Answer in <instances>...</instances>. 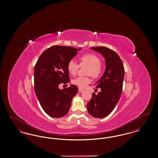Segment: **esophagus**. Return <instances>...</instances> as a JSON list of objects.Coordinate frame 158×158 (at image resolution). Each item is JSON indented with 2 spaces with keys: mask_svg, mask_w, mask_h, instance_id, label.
<instances>
[{
  "mask_svg": "<svg viewBox=\"0 0 158 158\" xmlns=\"http://www.w3.org/2000/svg\"><path fill=\"white\" fill-rule=\"evenodd\" d=\"M78 90H79V92H82L83 91V89H82V88H79V89H78Z\"/></svg>",
  "mask_w": 158,
  "mask_h": 158,
  "instance_id": "34e87169",
  "label": "esophagus"
}]
</instances>
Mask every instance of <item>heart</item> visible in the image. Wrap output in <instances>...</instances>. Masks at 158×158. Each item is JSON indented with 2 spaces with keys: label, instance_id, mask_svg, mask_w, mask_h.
Masks as SVG:
<instances>
[{
  "label": "heart",
  "instance_id": "obj_1",
  "mask_svg": "<svg viewBox=\"0 0 158 158\" xmlns=\"http://www.w3.org/2000/svg\"><path fill=\"white\" fill-rule=\"evenodd\" d=\"M81 66H86L88 69L86 75H90L94 79H98L102 73L103 68L101 64V60L98 56L92 53H86L81 56L79 58ZM79 68V64L75 60H70L67 65L69 73L72 75H76ZM91 82L89 76H79L72 80V82L79 88H85Z\"/></svg>",
  "mask_w": 158,
  "mask_h": 158
}]
</instances>
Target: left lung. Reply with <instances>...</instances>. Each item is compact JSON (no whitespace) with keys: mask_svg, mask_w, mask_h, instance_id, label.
<instances>
[{"mask_svg":"<svg viewBox=\"0 0 158 158\" xmlns=\"http://www.w3.org/2000/svg\"><path fill=\"white\" fill-rule=\"evenodd\" d=\"M105 58V72L96 83L97 95L92 97L87 104L88 111L92 117L104 118L113 111L118 102L123 89L124 68L120 56L113 50L105 47H91Z\"/></svg>","mask_w":158,"mask_h":158,"instance_id":"obj_1","label":"left lung"}]
</instances>
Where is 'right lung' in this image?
<instances>
[{
    "label": "right lung",
    "mask_w": 158,
    "mask_h": 158,
    "mask_svg": "<svg viewBox=\"0 0 158 158\" xmlns=\"http://www.w3.org/2000/svg\"><path fill=\"white\" fill-rule=\"evenodd\" d=\"M81 49L53 45L41 54L35 65L34 90L41 107L50 117L60 118L67 114L78 92L74 85L63 89L59 85L70 81L68 62Z\"/></svg>",
    "instance_id": "obj_1"
}]
</instances>
